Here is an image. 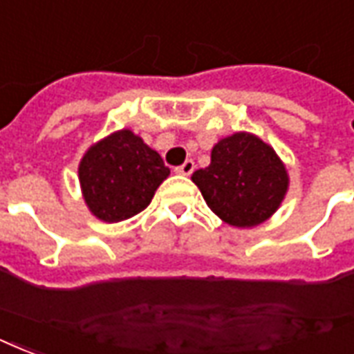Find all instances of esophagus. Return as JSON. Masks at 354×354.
I'll use <instances>...</instances> for the list:
<instances>
[{
	"label": "esophagus",
	"mask_w": 354,
	"mask_h": 354,
	"mask_svg": "<svg viewBox=\"0 0 354 354\" xmlns=\"http://www.w3.org/2000/svg\"><path fill=\"white\" fill-rule=\"evenodd\" d=\"M196 169V164H194V160H187L183 166H179L175 171L180 175H192V171Z\"/></svg>",
	"instance_id": "esophagus-1"
}]
</instances>
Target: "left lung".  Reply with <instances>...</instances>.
<instances>
[{"label": "left lung", "mask_w": 354, "mask_h": 354, "mask_svg": "<svg viewBox=\"0 0 354 354\" xmlns=\"http://www.w3.org/2000/svg\"><path fill=\"white\" fill-rule=\"evenodd\" d=\"M207 205L233 227L267 222L289 190V174L274 149L252 132H235L212 147L211 164L192 174Z\"/></svg>", "instance_id": "8db88e82"}]
</instances>
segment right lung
I'll list each match as a JSON object with an SVG mask.
<instances>
[{
    "instance_id": "right-lung-1",
    "label": "right lung",
    "mask_w": 354,
    "mask_h": 354,
    "mask_svg": "<svg viewBox=\"0 0 354 354\" xmlns=\"http://www.w3.org/2000/svg\"><path fill=\"white\" fill-rule=\"evenodd\" d=\"M169 167L130 129L115 130L87 149L78 166L82 196L93 216L113 224L151 203Z\"/></svg>"
}]
</instances>
